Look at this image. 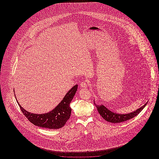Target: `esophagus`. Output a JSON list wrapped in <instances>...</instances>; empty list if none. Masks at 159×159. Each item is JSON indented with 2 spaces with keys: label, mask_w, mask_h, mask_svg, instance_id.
<instances>
[{
  "label": "esophagus",
  "mask_w": 159,
  "mask_h": 159,
  "mask_svg": "<svg viewBox=\"0 0 159 159\" xmlns=\"http://www.w3.org/2000/svg\"><path fill=\"white\" fill-rule=\"evenodd\" d=\"M80 86H81V88H86L88 87V84L86 83V82L84 81V82H81V83H80Z\"/></svg>",
  "instance_id": "obj_1"
}]
</instances>
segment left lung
<instances>
[{"label": "left lung", "mask_w": 159, "mask_h": 159, "mask_svg": "<svg viewBox=\"0 0 159 159\" xmlns=\"http://www.w3.org/2000/svg\"><path fill=\"white\" fill-rule=\"evenodd\" d=\"M94 104L97 108L99 114L104 119L106 120V121L113 123H119L128 120L129 119L135 117L143 110V108L147 105V102H146L144 106L141 107L135 111L127 114H118L114 113L113 111H111L110 110H108L106 107L102 104H97L95 102V101Z\"/></svg>", "instance_id": "left-lung-1"}]
</instances>
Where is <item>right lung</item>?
<instances>
[{
    "mask_svg": "<svg viewBox=\"0 0 159 159\" xmlns=\"http://www.w3.org/2000/svg\"><path fill=\"white\" fill-rule=\"evenodd\" d=\"M77 86V84L75 85L68 91L58 105L47 113H30L24 109L16 99L23 113L33 125L43 128L57 129L63 127L70 117L71 112L70 102L76 94Z\"/></svg>",
    "mask_w": 159,
    "mask_h": 159,
    "instance_id": "obj_1",
    "label": "right lung"
}]
</instances>
